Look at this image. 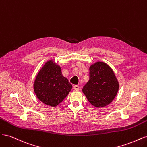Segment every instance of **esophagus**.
<instances>
[{"label":"esophagus","instance_id":"esophagus-1","mask_svg":"<svg viewBox=\"0 0 147 147\" xmlns=\"http://www.w3.org/2000/svg\"><path fill=\"white\" fill-rule=\"evenodd\" d=\"M79 88H80L79 86L77 85V84H75V85L74 86V89L75 90H79Z\"/></svg>","mask_w":147,"mask_h":147}]
</instances>
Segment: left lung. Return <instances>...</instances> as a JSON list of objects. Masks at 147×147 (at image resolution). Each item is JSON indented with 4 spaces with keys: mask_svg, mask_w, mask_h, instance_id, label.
<instances>
[{
    "mask_svg": "<svg viewBox=\"0 0 147 147\" xmlns=\"http://www.w3.org/2000/svg\"><path fill=\"white\" fill-rule=\"evenodd\" d=\"M119 84L112 69L102 62H97L90 67V80L83 86L87 99L96 107H105L117 96Z\"/></svg>",
    "mask_w": 147,
    "mask_h": 147,
    "instance_id": "left-lung-1",
    "label": "left lung"
}]
</instances>
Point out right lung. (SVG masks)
<instances>
[{"label":"right lung","instance_id":"right-lung-1","mask_svg":"<svg viewBox=\"0 0 147 147\" xmlns=\"http://www.w3.org/2000/svg\"><path fill=\"white\" fill-rule=\"evenodd\" d=\"M68 80L63 77L61 69L51 60L39 71L34 84V92L43 104L55 107L60 104L72 89Z\"/></svg>","mask_w":147,"mask_h":147}]
</instances>
